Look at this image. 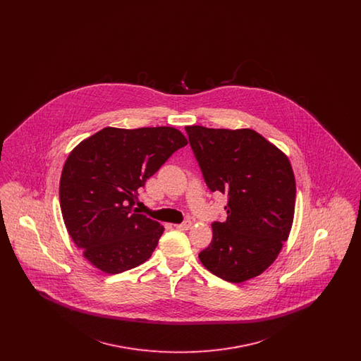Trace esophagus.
Listing matches in <instances>:
<instances>
[{
    "instance_id": "34e87169",
    "label": "esophagus",
    "mask_w": 361,
    "mask_h": 361,
    "mask_svg": "<svg viewBox=\"0 0 361 361\" xmlns=\"http://www.w3.org/2000/svg\"><path fill=\"white\" fill-rule=\"evenodd\" d=\"M190 221H184L183 224H174V227L176 228H178V230H188L189 227H190Z\"/></svg>"
}]
</instances>
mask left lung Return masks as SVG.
Returning a JSON list of instances; mask_svg holds the SVG:
<instances>
[{"mask_svg":"<svg viewBox=\"0 0 361 361\" xmlns=\"http://www.w3.org/2000/svg\"><path fill=\"white\" fill-rule=\"evenodd\" d=\"M185 131L207 187L227 196V218L212 224L202 264L230 283L261 275L291 231L296 187L288 158L249 128Z\"/></svg>","mask_w":361,"mask_h":361,"instance_id":"obj_1","label":"left lung"}]
</instances>
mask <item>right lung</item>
Listing matches in <instances>:
<instances>
[{
    "label": "right lung",
    "instance_id": "right-lung-1",
    "mask_svg": "<svg viewBox=\"0 0 361 361\" xmlns=\"http://www.w3.org/2000/svg\"><path fill=\"white\" fill-rule=\"evenodd\" d=\"M187 143L173 127H106L70 153L59 183L61 211L90 264L116 275L150 258L164 227L137 214V189Z\"/></svg>",
    "mask_w": 361,
    "mask_h": 361
}]
</instances>
